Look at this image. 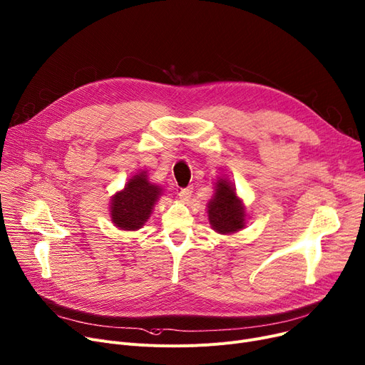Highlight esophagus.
Segmentation results:
<instances>
[{
  "label": "esophagus",
  "instance_id": "34e87169",
  "mask_svg": "<svg viewBox=\"0 0 365 365\" xmlns=\"http://www.w3.org/2000/svg\"><path fill=\"white\" fill-rule=\"evenodd\" d=\"M191 192H192V187H187V188H181L178 191V196L182 202H188V199L191 197Z\"/></svg>",
  "mask_w": 365,
  "mask_h": 365
}]
</instances>
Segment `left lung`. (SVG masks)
I'll return each mask as SVG.
<instances>
[{
	"label": "left lung",
	"instance_id": "obj_1",
	"mask_svg": "<svg viewBox=\"0 0 365 365\" xmlns=\"http://www.w3.org/2000/svg\"><path fill=\"white\" fill-rule=\"evenodd\" d=\"M217 192L209 202V221L213 230L221 234H230L245 227V209L235 196V190L225 180L217 184Z\"/></svg>",
	"mask_w": 365,
	"mask_h": 365
}]
</instances>
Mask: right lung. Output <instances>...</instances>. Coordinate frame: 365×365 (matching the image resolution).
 I'll use <instances>...</instances> for the list:
<instances>
[{"instance_id":"obj_1","label":"right lung","mask_w":365,"mask_h":365,"mask_svg":"<svg viewBox=\"0 0 365 365\" xmlns=\"http://www.w3.org/2000/svg\"><path fill=\"white\" fill-rule=\"evenodd\" d=\"M159 196L160 188L147 181L145 173L133 177L112 200V221L122 230H138L148 220Z\"/></svg>"}]
</instances>
